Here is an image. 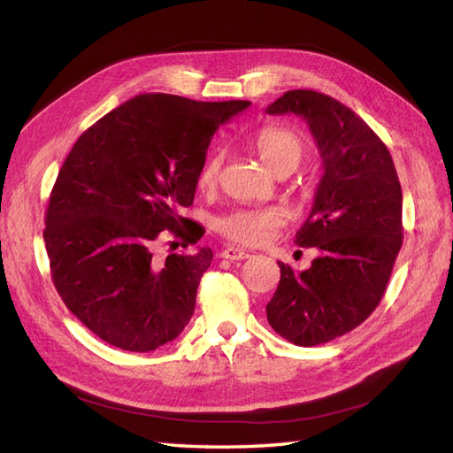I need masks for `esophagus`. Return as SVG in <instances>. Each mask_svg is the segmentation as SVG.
<instances>
[{
	"label": "esophagus",
	"instance_id": "1",
	"mask_svg": "<svg viewBox=\"0 0 453 453\" xmlns=\"http://www.w3.org/2000/svg\"><path fill=\"white\" fill-rule=\"evenodd\" d=\"M219 257L226 258V260L235 262V260H247V258L250 257V254H249L247 250L237 249V247H227V249L222 250V254H219Z\"/></svg>",
	"mask_w": 453,
	"mask_h": 453
}]
</instances>
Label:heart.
Segmentation results:
<instances>
[{
	"label": "heart",
	"instance_id": "obj_1",
	"mask_svg": "<svg viewBox=\"0 0 453 453\" xmlns=\"http://www.w3.org/2000/svg\"><path fill=\"white\" fill-rule=\"evenodd\" d=\"M254 145L264 165L268 166L275 176L277 173H291L306 153V142L295 127L288 126H265L257 134ZM222 157L219 153L208 155L203 166L196 172V188L201 191H211L218 181ZM283 214L277 208H239V211L222 216L216 222V229L227 241L239 242V245H262L270 239L272 231L281 226Z\"/></svg>",
	"mask_w": 453,
	"mask_h": 453
}]
</instances>
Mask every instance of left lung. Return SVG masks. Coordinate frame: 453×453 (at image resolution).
I'll use <instances>...</instances> for the list:
<instances>
[{
  "instance_id": "left-lung-1",
  "label": "left lung",
  "mask_w": 453,
  "mask_h": 453,
  "mask_svg": "<svg viewBox=\"0 0 453 453\" xmlns=\"http://www.w3.org/2000/svg\"><path fill=\"white\" fill-rule=\"evenodd\" d=\"M265 112L303 116L323 160L314 206L295 239L319 257L304 272L277 262L281 280L265 306L277 334L316 346L379 306L402 247V188L387 145L341 101L291 89Z\"/></svg>"
}]
</instances>
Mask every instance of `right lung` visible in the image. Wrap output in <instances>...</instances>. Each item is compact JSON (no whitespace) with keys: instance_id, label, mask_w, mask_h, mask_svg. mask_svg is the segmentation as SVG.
<instances>
[{"instance_id":"right-lung-1","label":"right lung","mask_w":453,"mask_h":453,"mask_svg":"<svg viewBox=\"0 0 453 453\" xmlns=\"http://www.w3.org/2000/svg\"><path fill=\"white\" fill-rule=\"evenodd\" d=\"M249 101L142 94L78 137L50 196L43 241L63 303L105 342L150 352L188 326L212 250L168 254L157 242L203 237L180 216L214 132Z\"/></svg>"}]
</instances>
